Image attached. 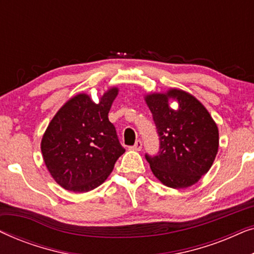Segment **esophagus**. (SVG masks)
<instances>
[{
	"label": "esophagus",
	"mask_w": 254,
	"mask_h": 254,
	"mask_svg": "<svg viewBox=\"0 0 254 254\" xmlns=\"http://www.w3.org/2000/svg\"><path fill=\"white\" fill-rule=\"evenodd\" d=\"M131 149H133V150H135V151H140L141 149H142V142H141V140H137L136 142H135V144L133 145V147H131Z\"/></svg>",
	"instance_id": "1"
}]
</instances>
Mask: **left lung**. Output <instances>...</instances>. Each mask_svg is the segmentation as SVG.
<instances>
[{
  "label": "left lung",
  "instance_id": "8db88e82",
  "mask_svg": "<svg viewBox=\"0 0 254 254\" xmlns=\"http://www.w3.org/2000/svg\"><path fill=\"white\" fill-rule=\"evenodd\" d=\"M172 99L179 103L175 110ZM159 136L157 156L145 155L154 176L171 189H186L209 171L218 151V128L202 103L180 89L144 96Z\"/></svg>",
  "mask_w": 254,
  "mask_h": 254
}]
</instances>
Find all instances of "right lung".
I'll return each mask as SVG.
<instances>
[{
  "label": "right lung",
  "mask_w": 254,
  "mask_h": 254,
  "mask_svg": "<svg viewBox=\"0 0 254 254\" xmlns=\"http://www.w3.org/2000/svg\"><path fill=\"white\" fill-rule=\"evenodd\" d=\"M118 92L117 86L110 88L98 103L78 93L48 124L41 152L48 172L64 190L85 193L102 185L125 152L109 120Z\"/></svg>",
  "instance_id": "add662e5"
}]
</instances>
